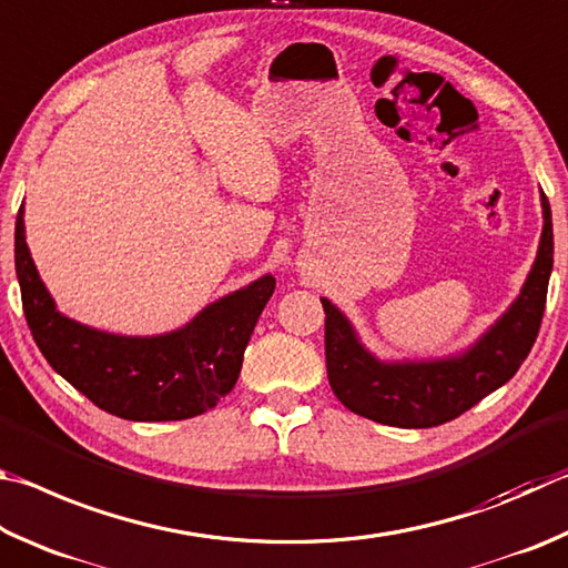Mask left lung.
<instances>
[{"mask_svg":"<svg viewBox=\"0 0 568 568\" xmlns=\"http://www.w3.org/2000/svg\"><path fill=\"white\" fill-rule=\"evenodd\" d=\"M541 194V239L516 300L464 349L429 359H379L339 306L322 296L326 374L346 409L376 424L429 429L469 412L519 372L539 334L554 268L549 199Z\"/></svg>","mask_w":568,"mask_h":568,"instance_id":"obj_1","label":"left lung"}]
</instances>
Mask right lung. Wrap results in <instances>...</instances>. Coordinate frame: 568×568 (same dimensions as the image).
Returning <instances> with one entry per match:
<instances>
[{"label":"right lung","instance_id":"right-lung-1","mask_svg":"<svg viewBox=\"0 0 568 568\" xmlns=\"http://www.w3.org/2000/svg\"><path fill=\"white\" fill-rule=\"evenodd\" d=\"M14 266L27 324L49 366L99 409L129 422H179L214 409L234 389L276 286L272 274L258 276L164 334L97 329L57 310L27 246L24 204L14 226Z\"/></svg>","mask_w":568,"mask_h":568}]
</instances>
